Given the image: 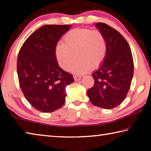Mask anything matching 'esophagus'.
<instances>
[{
    "label": "esophagus",
    "instance_id": "1",
    "mask_svg": "<svg viewBox=\"0 0 151 151\" xmlns=\"http://www.w3.org/2000/svg\"><path fill=\"white\" fill-rule=\"evenodd\" d=\"M81 76H74V79H75V81H78L79 80H81Z\"/></svg>",
    "mask_w": 151,
    "mask_h": 151
}]
</instances>
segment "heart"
<instances>
[{
	"instance_id": "1",
	"label": "heart",
	"mask_w": 151,
	"mask_h": 151,
	"mask_svg": "<svg viewBox=\"0 0 151 151\" xmlns=\"http://www.w3.org/2000/svg\"><path fill=\"white\" fill-rule=\"evenodd\" d=\"M107 50L106 38L99 30L75 29L64 37V43L57 45V62L65 70H69L76 58H78L72 69L75 75H83L91 69L100 67L105 59Z\"/></svg>"
}]
</instances>
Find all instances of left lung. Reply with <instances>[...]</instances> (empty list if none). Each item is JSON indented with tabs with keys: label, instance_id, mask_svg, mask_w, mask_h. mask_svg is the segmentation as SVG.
I'll return each instance as SVG.
<instances>
[{
	"label": "left lung",
	"instance_id": "obj_1",
	"mask_svg": "<svg viewBox=\"0 0 151 151\" xmlns=\"http://www.w3.org/2000/svg\"><path fill=\"white\" fill-rule=\"evenodd\" d=\"M95 26L106 38L107 50L103 63L93 73L94 85L86 93L93 105L111 109L123 102L131 87L133 58L129 43L121 33L103 22Z\"/></svg>",
	"mask_w": 151,
	"mask_h": 151
}]
</instances>
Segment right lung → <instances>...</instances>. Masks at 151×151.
<instances>
[{
	"label": "right lung",
	"mask_w": 151,
	"mask_h": 151,
	"mask_svg": "<svg viewBox=\"0 0 151 151\" xmlns=\"http://www.w3.org/2000/svg\"><path fill=\"white\" fill-rule=\"evenodd\" d=\"M72 25H44L32 33L20 48L17 58L20 87L29 103L38 111L51 112L65 102L66 86L73 75L58 65L55 55L61 37Z\"/></svg>",
	"instance_id": "1"
}]
</instances>
